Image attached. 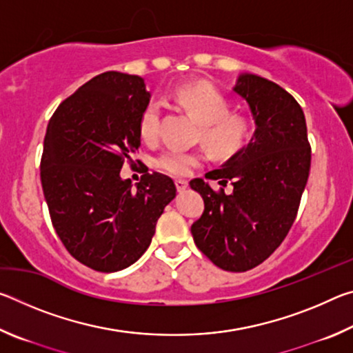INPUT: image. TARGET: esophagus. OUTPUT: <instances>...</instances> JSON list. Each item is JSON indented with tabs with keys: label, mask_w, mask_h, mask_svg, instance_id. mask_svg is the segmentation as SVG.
<instances>
[{
	"label": "esophagus",
	"mask_w": 353,
	"mask_h": 353,
	"mask_svg": "<svg viewBox=\"0 0 353 353\" xmlns=\"http://www.w3.org/2000/svg\"><path fill=\"white\" fill-rule=\"evenodd\" d=\"M174 183H176L177 191H185V190H187V187H188V182L185 181V179H176Z\"/></svg>",
	"instance_id": "1"
}]
</instances>
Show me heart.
I'll return each instance as SVG.
<instances>
[{
    "label": "heart",
    "instance_id": "obj_1",
    "mask_svg": "<svg viewBox=\"0 0 353 353\" xmlns=\"http://www.w3.org/2000/svg\"><path fill=\"white\" fill-rule=\"evenodd\" d=\"M176 101L196 121L202 124V140L218 157H232L246 145L250 137L249 119L240 113H227L229 104L218 90L202 83H190L176 92ZM162 105L151 101L145 105L139 132L145 141H154L160 132ZM198 152H187L181 149H168L155 159V166L172 176H187L202 163Z\"/></svg>",
    "mask_w": 353,
    "mask_h": 353
}]
</instances>
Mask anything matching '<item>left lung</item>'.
<instances>
[{
	"label": "left lung",
	"mask_w": 353,
	"mask_h": 353,
	"mask_svg": "<svg viewBox=\"0 0 353 353\" xmlns=\"http://www.w3.org/2000/svg\"><path fill=\"white\" fill-rule=\"evenodd\" d=\"M234 92L246 101L255 121L248 146L207 172L205 179L234 193L214 191L204 179L191 188L204 199V213L191 225L198 249L224 271L259 266L288 235L310 174L312 148L302 107L271 81L244 73Z\"/></svg>",
	"instance_id": "1"
}]
</instances>
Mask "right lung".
<instances>
[{
	"label": "right lung",
	"mask_w": 353,
	"mask_h": 353,
	"mask_svg": "<svg viewBox=\"0 0 353 353\" xmlns=\"http://www.w3.org/2000/svg\"><path fill=\"white\" fill-rule=\"evenodd\" d=\"M151 99L145 79L118 71L94 76L57 107L48 123L40 179L56 234L82 265L117 272L145 254L163 208L176 198L172 179L152 172L132 187L140 115Z\"/></svg>",
	"instance_id": "1"
}]
</instances>
